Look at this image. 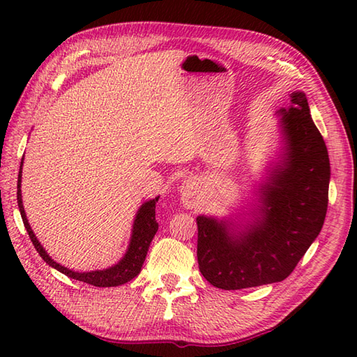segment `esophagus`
Returning a JSON list of instances; mask_svg holds the SVG:
<instances>
[{
    "mask_svg": "<svg viewBox=\"0 0 357 357\" xmlns=\"http://www.w3.org/2000/svg\"><path fill=\"white\" fill-rule=\"evenodd\" d=\"M195 185L192 183H187L183 188H181V199H183L184 207L193 208L195 206Z\"/></svg>",
    "mask_w": 357,
    "mask_h": 357,
    "instance_id": "34e87169",
    "label": "esophagus"
}]
</instances>
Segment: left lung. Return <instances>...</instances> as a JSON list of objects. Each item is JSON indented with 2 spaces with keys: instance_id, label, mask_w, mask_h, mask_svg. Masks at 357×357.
I'll list each match as a JSON object with an SVG mask.
<instances>
[{
  "instance_id": "left-lung-1",
  "label": "left lung",
  "mask_w": 357,
  "mask_h": 357,
  "mask_svg": "<svg viewBox=\"0 0 357 357\" xmlns=\"http://www.w3.org/2000/svg\"><path fill=\"white\" fill-rule=\"evenodd\" d=\"M278 115L284 151L242 219L198 216V264L222 290L280 282L321 233L328 207L330 159L304 92Z\"/></svg>"
}]
</instances>
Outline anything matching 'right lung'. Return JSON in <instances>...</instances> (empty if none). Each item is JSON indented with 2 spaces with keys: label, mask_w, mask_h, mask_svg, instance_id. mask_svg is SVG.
<instances>
[{
  "label": "right lung",
  "mask_w": 357,
  "mask_h": 357,
  "mask_svg": "<svg viewBox=\"0 0 357 357\" xmlns=\"http://www.w3.org/2000/svg\"><path fill=\"white\" fill-rule=\"evenodd\" d=\"M22 159H21L20 174H18V192H17L18 207H20L22 222H24V227L30 236V241H32V244L35 245L36 252L40 253V256L45 261V264H49L50 267H53L58 271H61L66 276L81 280V282L95 285V287H118V285H123V284L128 282V280H132L133 278L138 276L141 268H142V264H144V261H146L150 242L155 238V234L158 231L155 208H156V202L159 199V196H156L155 199L144 202L142 206L138 208V211H136L130 242H128L127 252L123 256V259L118 261L115 265H112V267L104 268V270L73 271L70 268L64 267V265L53 261L52 257L47 255V252H45V248L40 244V241L36 239L33 230L30 229L24 207H22V196H21Z\"/></svg>",
  "instance_id": "1"
}]
</instances>
